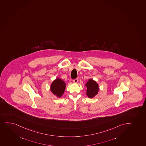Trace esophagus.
Masks as SVG:
<instances>
[{"instance_id":"obj_1","label":"esophagus","mask_w":146,"mask_h":146,"mask_svg":"<svg viewBox=\"0 0 146 146\" xmlns=\"http://www.w3.org/2000/svg\"><path fill=\"white\" fill-rule=\"evenodd\" d=\"M73 82L74 83H77V82H78V79H74V80H73Z\"/></svg>"}]
</instances>
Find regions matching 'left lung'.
Returning <instances> with one entry per match:
<instances>
[{
  "label": "left lung",
  "instance_id": "1",
  "mask_svg": "<svg viewBox=\"0 0 146 146\" xmlns=\"http://www.w3.org/2000/svg\"><path fill=\"white\" fill-rule=\"evenodd\" d=\"M85 86L86 87V95L89 98H93L95 96L98 95L99 91V86L98 84L95 80L93 79H89Z\"/></svg>",
  "mask_w": 146,
  "mask_h": 146
}]
</instances>
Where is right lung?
<instances>
[{"label": "right lung", "instance_id": "obj_1", "mask_svg": "<svg viewBox=\"0 0 146 146\" xmlns=\"http://www.w3.org/2000/svg\"><path fill=\"white\" fill-rule=\"evenodd\" d=\"M66 88V84L64 80L58 78L51 84L50 90L57 98H61L64 94Z\"/></svg>", "mask_w": 146, "mask_h": 146}]
</instances>
